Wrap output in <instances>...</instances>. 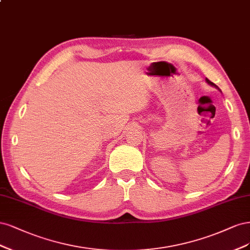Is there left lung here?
<instances>
[{"instance_id":"1","label":"left lung","mask_w":250,"mask_h":250,"mask_svg":"<svg viewBox=\"0 0 250 250\" xmlns=\"http://www.w3.org/2000/svg\"><path fill=\"white\" fill-rule=\"evenodd\" d=\"M206 81H207V83H208V84H210V85H212V86H215V87L217 88V86H216V85H215L214 83H212V82L210 81V80H208V79H206Z\"/></svg>"}]
</instances>
